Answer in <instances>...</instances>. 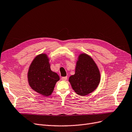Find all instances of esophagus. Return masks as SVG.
Listing matches in <instances>:
<instances>
[{"instance_id": "obj_1", "label": "esophagus", "mask_w": 132, "mask_h": 132, "mask_svg": "<svg viewBox=\"0 0 132 132\" xmlns=\"http://www.w3.org/2000/svg\"><path fill=\"white\" fill-rule=\"evenodd\" d=\"M67 79V76H66V77H62L61 78V79H62V80H64V81H65V80H66Z\"/></svg>"}]
</instances>
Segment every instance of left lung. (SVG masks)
<instances>
[{"label":"left lung","mask_w":132,"mask_h":132,"mask_svg":"<svg viewBox=\"0 0 132 132\" xmlns=\"http://www.w3.org/2000/svg\"><path fill=\"white\" fill-rule=\"evenodd\" d=\"M100 80V72L93 59L86 54H80L75 74L69 78L72 89L79 95H87L97 87Z\"/></svg>","instance_id":"1"}]
</instances>
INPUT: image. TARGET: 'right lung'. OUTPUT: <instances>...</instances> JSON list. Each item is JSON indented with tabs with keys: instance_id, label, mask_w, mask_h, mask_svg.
I'll return each instance as SVG.
<instances>
[{
	"instance_id": "right-lung-1",
	"label": "right lung",
	"mask_w": 132,
	"mask_h": 132,
	"mask_svg": "<svg viewBox=\"0 0 132 132\" xmlns=\"http://www.w3.org/2000/svg\"><path fill=\"white\" fill-rule=\"evenodd\" d=\"M59 79L58 75L51 70L49 59L45 54H42L35 57L28 72V83L32 89L48 96L52 94Z\"/></svg>"
}]
</instances>
